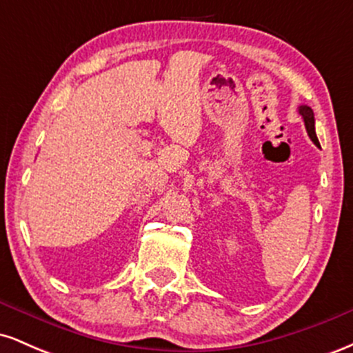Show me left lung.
<instances>
[{"label": "left lung", "instance_id": "1", "mask_svg": "<svg viewBox=\"0 0 353 353\" xmlns=\"http://www.w3.org/2000/svg\"><path fill=\"white\" fill-rule=\"evenodd\" d=\"M299 114L302 116L303 119V124H305V129L307 132H309V137L312 141H314L315 145H319V139H317V134H315V119H314V111L309 106H299Z\"/></svg>", "mask_w": 353, "mask_h": 353}]
</instances>
